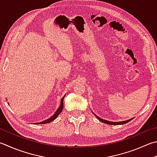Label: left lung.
Wrapping results in <instances>:
<instances>
[{"label": "left lung", "mask_w": 157, "mask_h": 157, "mask_svg": "<svg viewBox=\"0 0 157 157\" xmlns=\"http://www.w3.org/2000/svg\"><path fill=\"white\" fill-rule=\"evenodd\" d=\"M95 115V114H94ZM96 117L100 121H101L103 123H105V124H111V125H120V124H126L128 123V122H130L132 119H130V120H126V121H122V122H109V121H107V120H103V119H101V118H100L97 116V115H96Z\"/></svg>", "instance_id": "1"}]
</instances>
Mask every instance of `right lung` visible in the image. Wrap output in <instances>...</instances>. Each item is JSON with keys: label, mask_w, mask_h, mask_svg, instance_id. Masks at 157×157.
<instances>
[{"label": "right lung", "mask_w": 157, "mask_h": 157, "mask_svg": "<svg viewBox=\"0 0 157 157\" xmlns=\"http://www.w3.org/2000/svg\"><path fill=\"white\" fill-rule=\"evenodd\" d=\"M64 98H65V96H64L63 98H62L61 101L60 106L58 108V109L57 110V111L55 112V114L53 115L51 118H49V119L46 120H44V121H43V122H42L37 123V124H48V123H50V122H52L53 120H55L56 119V118L57 117L58 115H59V113L62 111V110H63V99H64Z\"/></svg>", "instance_id": "add662e5"}]
</instances>
